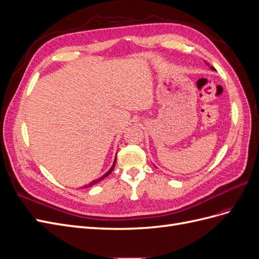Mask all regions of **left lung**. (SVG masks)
<instances>
[{
    "label": "left lung",
    "mask_w": 259,
    "mask_h": 259,
    "mask_svg": "<svg viewBox=\"0 0 259 259\" xmlns=\"http://www.w3.org/2000/svg\"><path fill=\"white\" fill-rule=\"evenodd\" d=\"M207 65H208V64H207ZM210 69H211V70H215L213 67H210Z\"/></svg>",
    "instance_id": "obj_1"
}]
</instances>
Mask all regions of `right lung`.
I'll use <instances>...</instances> for the list:
<instances>
[{
    "label": "right lung",
    "instance_id": "add662e5",
    "mask_svg": "<svg viewBox=\"0 0 259 259\" xmlns=\"http://www.w3.org/2000/svg\"><path fill=\"white\" fill-rule=\"evenodd\" d=\"M115 162H116V158L114 159V162H113V165L111 166V168L110 169H109L108 171H107V173L104 175V176H101L99 179H96V180H94V182H92L90 185H86V186H84V188H89V187H91V186H93V185H95V184H97V183H99L100 182V180L101 179H104V178H106L108 175H110L111 174V171L113 170V168H114V165H115Z\"/></svg>",
    "mask_w": 259,
    "mask_h": 259
}]
</instances>
